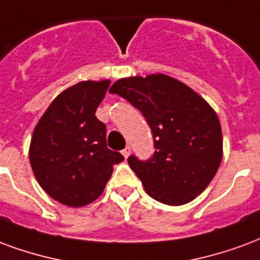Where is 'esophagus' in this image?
<instances>
[{
    "label": "esophagus",
    "instance_id": "obj_1",
    "mask_svg": "<svg viewBox=\"0 0 260 260\" xmlns=\"http://www.w3.org/2000/svg\"><path fill=\"white\" fill-rule=\"evenodd\" d=\"M130 151H132V148H130V147H128V145H127V147H126V148H124L122 151L123 156H124V158H127L128 155H130Z\"/></svg>",
    "mask_w": 260,
    "mask_h": 260
}]
</instances>
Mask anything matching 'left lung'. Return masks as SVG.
<instances>
[{"mask_svg":"<svg viewBox=\"0 0 260 260\" xmlns=\"http://www.w3.org/2000/svg\"><path fill=\"white\" fill-rule=\"evenodd\" d=\"M109 92L137 108L152 132V156L127 159L147 194L173 206L197 198L223 156L220 122L209 104L184 83L160 73L120 79Z\"/></svg>","mask_w":260,"mask_h":260,"instance_id":"obj_1","label":"left lung"}]
</instances>
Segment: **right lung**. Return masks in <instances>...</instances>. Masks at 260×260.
<instances>
[{
  "label": "right lung",
  "mask_w": 260,
  "mask_h": 260,
  "mask_svg": "<svg viewBox=\"0 0 260 260\" xmlns=\"http://www.w3.org/2000/svg\"><path fill=\"white\" fill-rule=\"evenodd\" d=\"M109 80L80 81L62 91L34 128L29 156L41 188L73 208L95 201L123 155L107 147V127L95 111Z\"/></svg>",
  "instance_id": "add662e5"
}]
</instances>
